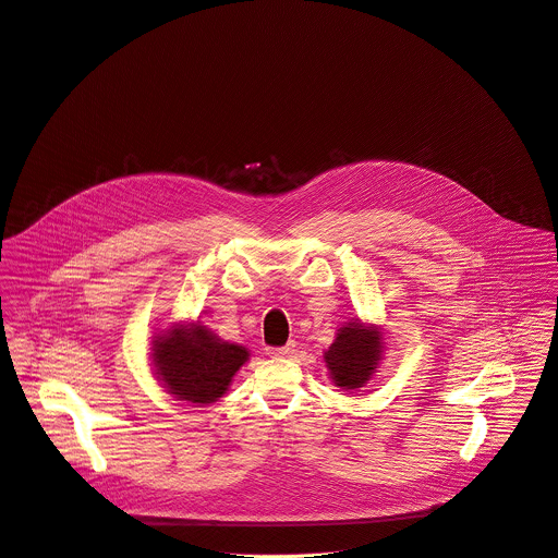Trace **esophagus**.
Returning <instances> with one entry per match:
<instances>
[{
  "instance_id": "esophagus-1",
  "label": "esophagus",
  "mask_w": 558,
  "mask_h": 558,
  "mask_svg": "<svg viewBox=\"0 0 558 558\" xmlns=\"http://www.w3.org/2000/svg\"><path fill=\"white\" fill-rule=\"evenodd\" d=\"M294 350H296V343L290 341V343H286V345H281V348H270L268 354H270V356H277V359H283V356H292Z\"/></svg>"
}]
</instances>
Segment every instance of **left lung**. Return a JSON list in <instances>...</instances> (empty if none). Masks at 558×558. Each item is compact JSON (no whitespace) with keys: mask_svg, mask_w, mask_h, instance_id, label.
<instances>
[{"mask_svg":"<svg viewBox=\"0 0 558 558\" xmlns=\"http://www.w3.org/2000/svg\"><path fill=\"white\" fill-rule=\"evenodd\" d=\"M383 335L376 326H365L361 319H350L343 324L335 341L324 352V361L335 387L354 391L365 387L380 359H383Z\"/></svg>","mask_w":558,"mask_h":558,"instance_id":"8db88e82","label":"left lung"}]
</instances>
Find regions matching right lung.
<instances>
[{
  "mask_svg": "<svg viewBox=\"0 0 558 558\" xmlns=\"http://www.w3.org/2000/svg\"><path fill=\"white\" fill-rule=\"evenodd\" d=\"M248 350L221 341L202 322L173 324L153 341V363L162 387L182 401L213 403L226 396Z\"/></svg>",
  "mask_w": 558,
  "mask_h": 558,
  "instance_id": "obj_1",
  "label": "right lung"
}]
</instances>
